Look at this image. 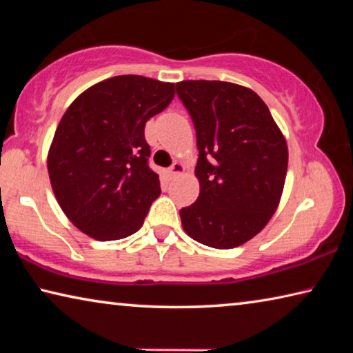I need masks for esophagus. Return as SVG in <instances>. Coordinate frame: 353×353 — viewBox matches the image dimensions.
I'll list each match as a JSON object with an SVG mask.
<instances>
[{"label": "esophagus", "mask_w": 353, "mask_h": 353, "mask_svg": "<svg viewBox=\"0 0 353 353\" xmlns=\"http://www.w3.org/2000/svg\"><path fill=\"white\" fill-rule=\"evenodd\" d=\"M183 171H185V166L181 162H174V163L171 165V168H170V174L172 177H177V176L183 174Z\"/></svg>", "instance_id": "obj_1"}]
</instances>
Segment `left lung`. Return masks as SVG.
I'll return each mask as SVG.
<instances>
[{"mask_svg": "<svg viewBox=\"0 0 353 353\" xmlns=\"http://www.w3.org/2000/svg\"><path fill=\"white\" fill-rule=\"evenodd\" d=\"M177 94L196 129L199 198L181 210L187 235L214 249L241 246L276 213L288 146L255 92L224 81H182Z\"/></svg>", "mask_w": 353, "mask_h": 353, "instance_id": "1", "label": "left lung"}]
</instances>
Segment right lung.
Here are the masks:
<instances>
[{"label":"right lung","mask_w":353,"mask_h":353,"mask_svg":"<svg viewBox=\"0 0 353 353\" xmlns=\"http://www.w3.org/2000/svg\"><path fill=\"white\" fill-rule=\"evenodd\" d=\"M172 98L174 83L124 74L94 83L63 113L48 174L59 205L85 235L121 240L143 225L160 196L145 126Z\"/></svg>","instance_id":"1"}]
</instances>
